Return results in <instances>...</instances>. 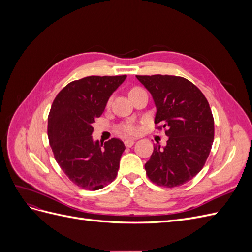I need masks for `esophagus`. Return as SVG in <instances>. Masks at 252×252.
<instances>
[{
  "mask_svg": "<svg viewBox=\"0 0 252 252\" xmlns=\"http://www.w3.org/2000/svg\"><path fill=\"white\" fill-rule=\"evenodd\" d=\"M134 143H135V141L132 140V139H128V140L124 141V144H125L126 147H131Z\"/></svg>",
  "mask_w": 252,
  "mask_h": 252,
  "instance_id": "34e87169",
  "label": "esophagus"
}]
</instances>
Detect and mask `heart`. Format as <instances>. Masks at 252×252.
<instances>
[{
	"mask_svg": "<svg viewBox=\"0 0 252 252\" xmlns=\"http://www.w3.org/2000/svg\"><path fill=\"white\" fill-rule=\"evenodd\" d=\"M142 88L141 87H132L130 90H129V94H132V93H135V91L138 90H141ZM118 131L121 132V133H124V134H127V135H132V134H135L136 131H138V129H136V126L131 123V122H126V123H123L121 124L119 127H118Z\"/></svg>",
	"mask_w": 252,
	"mask_h": 252,
	"instance_id": "heart-1",
	"label": "heart"
}]
</instances>
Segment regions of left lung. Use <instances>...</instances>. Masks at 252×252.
<instances>
[{"instance_id": "8db88e82", "label": "left lung", "mask_w": 252, "mask_h": 252, "mask_svg": "<svg viewBox=\"0 0 252 252\" xmlns=\"http://www.w3.org/2000/svg\"><path fill=\"white\" fill-rule=\"evenodd\" d=\"M154 97L155 124L165 129V147L155 145L145 164L149 180L166 188L185 184L199 173L215 138V121L207 98L194 84L175 75H136Z\"/></svg>"}]
</instances>
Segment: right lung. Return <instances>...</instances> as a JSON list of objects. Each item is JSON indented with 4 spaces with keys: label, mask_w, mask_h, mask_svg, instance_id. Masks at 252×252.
<instances>
[{
    "label": "right lung",
    "mask_w": 252,
    "mask_h": 252,
    "mask_svg": "<svg viewBox=\"0 0 252 252\" xmlns=\"http://www.w3.org/2000/svg\"><path fill=\"white\" fill-rule=\"evenodd\" d=\"M127 75L91 77L72 81L60 91L48 116V140L61 169L73 184L98 190L117 178L125 145L113 138L104 148L94 142L93 123Z\"/></svg>",
    "instance_id": "right-lung-1"
}]
</instances>
